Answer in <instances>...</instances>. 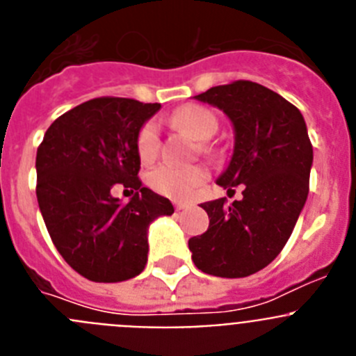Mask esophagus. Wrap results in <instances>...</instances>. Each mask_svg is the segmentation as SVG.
<instances>
[{
    "label": "esophagus",
    "mask_w": 356,
    "mask_h": 356,
    "mask_svg": "<svg viewBox=\"0 0 356 356\" xmlns=\"http://www.w3.org/2000/svg\"><path fill=\"white\" fill-rule=\"evenodd\" d=\"M175 209L178 210V212H180V210L187 209V205H185V203H175Z\"/></svg>",
    "instance_id": "1"
}]
</instances>
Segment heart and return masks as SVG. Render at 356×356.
Returning <instances> with one entry per match:
<instances>
[{"mask_svg": "<svg viewBox=\"0 0 356 356\" xmlns=\"http://www.w3.org/2000/svg\"><path fill=\"white\" fill-rule=\"evenodd\" d=\"M172 122L184 128L196 140L210 139L219 127L216 115L209 108L200 105H185L178 108L172 115ZM156 151H159V127H156V122L149 121L139 131L137 153L143 162H149L156 156ZM205 178V169L197 168V165L176 168V165L163 163L147 175V184L162 196L184 201L194 196V193L203 185Z\"/></svg>", "mask_w": 356, "mask_h": 356, "instance_id": "b5f03b06", "label": "heart"}]
</instances>
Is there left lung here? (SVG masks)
Returning a JSON list of instances; mask_svg holds the SVG:
<instances>
[{"label":"left lung","mask_w":356,"mask_h":356,"mask_svg":"<svg viewBox=\"0 0 356 356\" xmlns=\"http://www.w3.org/2000/svg\"><path fill=\"white\" fill-rule=\"evenodd\" d=\"M194 97L222 110L234 128V151L217 185L246 187L232 205L226 197L201 205L210 225L188 238V250L207 275L244 278L287 244L308 196L312 144L300 110L260 83L217 85Z\"/></svg>","instance_id":"left-lung-1"}]
</instances>
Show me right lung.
<instances>
[{"instance_id":"add662e5","label":"right lung","mask_w":356,"mask_h":356,"mask_svg":"<svg viewBox=\"0 0 356 356\" xmlns=\"http://www.w3.org/2000/svg\"><path fill=\"white\" fill-rule=\"evenodd\" d=\"M159 110L160 103L96 97L56 119L37 149V201L49 237L87 280L115 284L140 275L149 225L175 212L137 176V137ZM118 183L138 191L128 204L111 196Z\"/></svg>"}]
</instances>
